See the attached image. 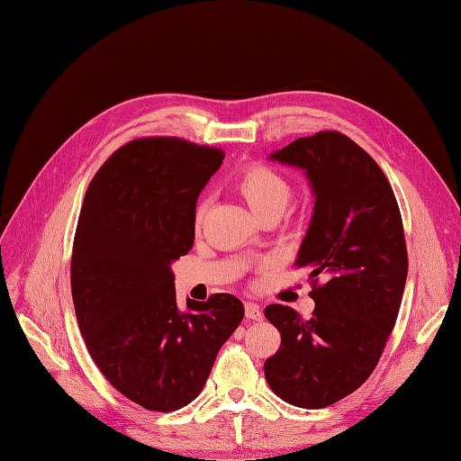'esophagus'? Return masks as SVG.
<instances>
[{"mask_svg": "<svg viewBox=\"0 0 461 461\" xmlns=\"http://www.w3.org/2000/svg\"><path fill=\"white\" fill-rule=\"evenodd\" d=\"M245 314L249 320H262L264 314L259 311V307L256 303H245Z\"/></svg>", "mask_w": 461, "mask_h": 461, "instance_id": "34e87169", "label": "esophagus"}]
</instances>
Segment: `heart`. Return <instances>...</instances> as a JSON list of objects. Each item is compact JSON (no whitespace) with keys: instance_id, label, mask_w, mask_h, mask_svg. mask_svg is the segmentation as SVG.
<instances>
[{"instance_id":"heart-1","label":"heart","mask_w":461,"mask_h":461,"mask_svg":"<svg viewBox=\"0 0 461 461\" xmlns=\"http://www.w3.org/2000/svg\"><path fill=\"white\" fill-rule=\"evenodd\" d=\"M231 188L241 195L258 218L280 216L292 199V185L285 175L269 166L249 164L239 169L231 181ZM203 209L197 207L194 222L199 226Z\"/></svg>"}]
</instances>
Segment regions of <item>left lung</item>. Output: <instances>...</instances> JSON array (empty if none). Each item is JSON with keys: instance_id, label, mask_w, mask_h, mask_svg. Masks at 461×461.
I'll list each match as a JSON object with an SVG mask.
<instances>
[{"instance_id": "8db88e82", "label": "left lung", "mask_w": 461, "mask_h": 461, "mask_svg": "<svg viewBox=\"0 0 461 461\" xmlns=\"http://www.w3.org/2000/svg\"><path fill=\"white\" fill-rule=\"evenodd\" d=\"M271 158L305 169L316 195L295 259L311 269L314 311L266 307L280 348L264 371L286 403L324 409L366 383L395 326L409 269L403 220L383 169L341 131L299 137Z\"/></svg>"}]
</instances>
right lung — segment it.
<instances>
[{"label":"right lung","mask_w":461,"mask_h":461,"mask_svg":"<svg viewBox=\"0 0 461 461\" xmlns=\"http://www.w3.org/2000/svg\"><path fill=\"white\" fill-rule=\"evenodd\" d=\"M224 152L181 137L120 147L88 185L71 254L78 330L97 369L130 402L156 412L188 405L241 324L231 294L176 305L171 262L194 247L199 192Z\"/></svg>","instance_id":"right-lung-1"}]
</instances>
